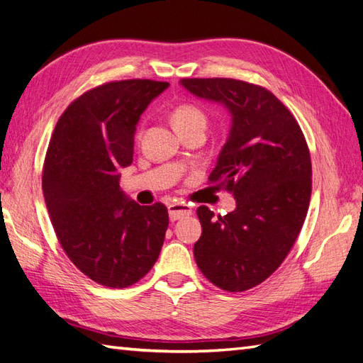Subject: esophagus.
I'll list each match as a JSON object with an SVG mask.
<instances>
[{"instance_id":"obj_1","label":"esophagus","mask_w":363,"mask_h":363,"mask_svg":"<svg viewBox=\"0 0 363 363\" xmlns=\"http://www.w3.org/2000/svg\"><path fill=\"white\" fill-rule=\"evenodd\" d=\"M191 215V207L184 202H174L169 206V218L170 220H178L185 216Z\"/></svg>"}]
</instances>
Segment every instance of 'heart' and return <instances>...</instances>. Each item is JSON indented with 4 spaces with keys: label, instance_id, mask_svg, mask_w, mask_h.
I'll return each mask as SVG.
<instances>
[{
    "label": "heart",
    "instance_id": "b5f03b06",
    "mask_svg": "<svg viewBox=\"0 0 363 363\" xmlns=\"http://www.w3.org/2000/svg\"><path fill=\"white\" fill-rule=\"evenodd\" d=\"M172 123L181 135L184 132H189L191 128L206 127L207 116L198 106L181 104L174 107V110L172 111Z\"/></svg>",
    "mask_w": 363,
    "mask_h": 363
}]
</instances>
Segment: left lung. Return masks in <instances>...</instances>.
Returning a JSON list of instances; mask_svg holds the SVG:
<instances>
[{
  "mask_svg": "<svg viewBox=\"0 0 363 363\" xmlns=\"http://www.w3.org/2000/svg\"><path fill=\"white\" fill-rule=\"evenodd\" d=\"M181 84L231 115L208 181L233 194L236 208L218 219L208 207L198 208L202 235L194 259L211 284L245 291L281 267L301 233L311 198L308 145L270 90L231 78H184Z\"/></svg>",
  "mask_w": 363,
  "mask_h": 363,
  "instance_id": "1",
  "label": "left lung"
}]
</instances>
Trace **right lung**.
I'll use <instances>...</instances> for the list:
<instances>
[{"instance_id": "1", "label": "right lung", "mask_w": 363, "mask_h": 363, "mask_svg": "<svg viewBox=\"0 0 363 363\" xmlns=\"http://www.w3.org/2000/svg\"><path fill=\"white\" fill-rule=\"evenodd\" d=\"M152 79L111 81L64 110L43 167V193L55 233L81 273L108 288H127L152 270L169 211L139 206L119 189L133 161L143 111L169 87Z\"/></svg>"}]
</instances>
